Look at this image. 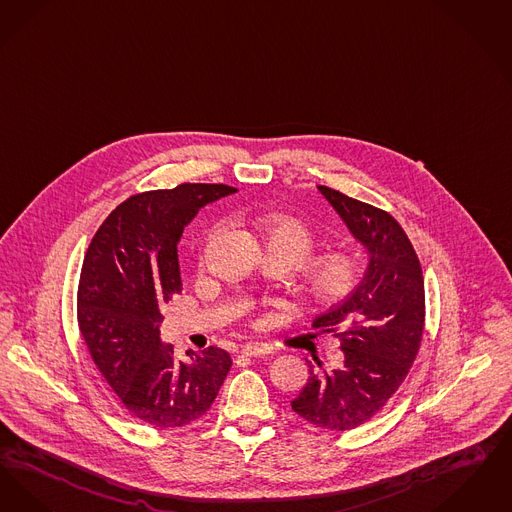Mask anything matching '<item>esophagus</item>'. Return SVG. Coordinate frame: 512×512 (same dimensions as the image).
<instances>
[{"mask_svg": "<svg viewBox=\"0 0 512 512\" xmlns=\"http://www.w3.org/2000/svg\"><path fill=\"white\" fill-rule=\"evenodd\" d=\"M241 354L246 357H260L267 356V354H271V350L266 348V346H245L243 350H241Z\"/></svg>", "mask_w": 512, "mask_h": 512, "instance_id": "1", "label": "esophagus"}]
</instances>
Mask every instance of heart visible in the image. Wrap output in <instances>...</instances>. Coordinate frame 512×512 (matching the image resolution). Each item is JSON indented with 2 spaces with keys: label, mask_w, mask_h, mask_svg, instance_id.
Listing matches in <instances>:
<instances>
[{
  "label": "heart",
  "mask_w": 512,
  "mask_h": 512,
  "mask_svg": "<svg viewBox=\"0 0 512 512\" xmlns=\"http://www.w3.org/2000/svg\"><path fill=\"white\" fill-rule=\"evenodd\" d=\"M254 229L269 252L285 254L298 264L315 248V235L306 223L289 216H266L254 222ZM220 225L214 227V233ZM361 262L354 254L333 252L312 260L304 271V289L319 304H333L357 289L361 281Z\"/></svg>",
  "instance_id": "obj_1"
}]
</instances>
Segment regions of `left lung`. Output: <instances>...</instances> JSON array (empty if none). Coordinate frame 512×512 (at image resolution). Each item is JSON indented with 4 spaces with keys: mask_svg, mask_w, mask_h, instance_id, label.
<instances>
[{
    "mask_svg": "<svg viewBox=\"0 0 512 512\" xmlns=\"http://www.w3.org/2000/svg\"><path fill=\"white\" fill-rule=\"evenodd\" d=\"M352 235L369 252V266L357 289L319 317L313 327L340 342L336 367L312 363L308 384L292 411L308 423L334 432L371 421L407 377L424 331L421 262L396 218L367 202L319 185Z\"/></svg>",
    "mask_w": 512,
    "mask_h": 512,
    "instance_id": "1",
    "label": "left lung"
}]
</instances>
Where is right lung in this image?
<instances>
[{"mask_svg":"<svg viewBox=\"0 0 512 512\" xmlns=\"http://www.w3.org/2000/svg\"><path fill=\"white\" fill-rule=\"evenodd\" d=\"M223 183H181L139 193L97 229L78 283V327L89 356L124 409L155 428L200 419L231 369L229 354L210 346L174 356L160 342L162 308L181 292L178 243L208 202L235 193Z\"/></svg>","mask_w":512,"mask_h":512,"instance_id":"add662e5","label":"right lung"}]
</instances>
